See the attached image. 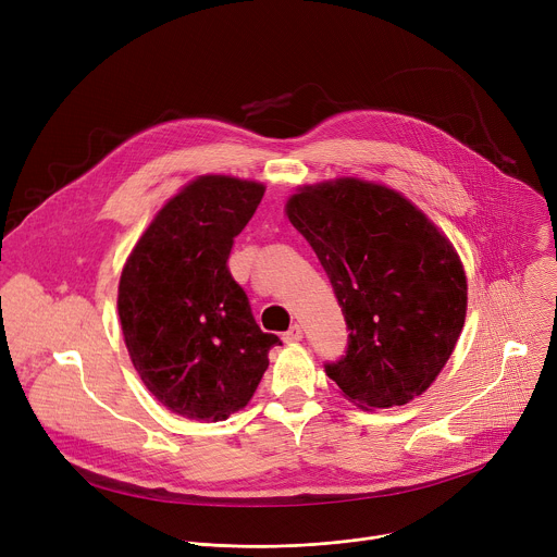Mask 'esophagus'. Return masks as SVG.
Listing matches in <instances>:
<instances>
[{
    "label": "esophagus",
    "mask_w": 557,
    "mask_h": 557,
    "mask_svg": "<svg viewBox=\"0 0 557 557\" xmlns=\"http://www.w3.org/2000/svg\"><path fill=\"white\" fill-rule=\"evenodd\" d=\"M282 339H284L286 344H297V342H301V339H304V331H301V326L293 324V326L282 335Z\"/></svg>",
    "instance_id": "1"
}]
</instances>
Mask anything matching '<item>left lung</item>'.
Masks as SVG:
<instances>
[{
    "label": "left lung",
    "mask_w": 557,
    "mask_h": 557,
    "mask_svg": "<svg viewBox=\"0 0 557 557\" xmlns=\"http://www.w3.org/2000/svg\"><path fill=\"white\" fill-rule=\"evenodd\" d=\"M284 213L320 258L348 324L326 374L361 410L406 406L441 374L467 314L449 237L401 191L342 176L301 185Z\"/></svg>",
    "instance_id": "1"
}]
</instances>
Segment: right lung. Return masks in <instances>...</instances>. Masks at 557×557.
<instances>
[{
  "label": "right lung",
  "mask_w": 557,
  "mask_h": 557,
  "mask_svg": "<svg viewBox=\"0 0 557 557\" xmlns=\"http://www.w3.org/2000/svg\"><path fill=\"white\" fill-rule=\"evenodd\" d=\"M264 189L224 174L189 181L123 264L116 306L129 359L153 399L178 417L215 423L243 410L280 344L260 331L226 269L233 237Z\"/></svg>",
  "instance_id": "right-lung-1"
}]
</instances>
